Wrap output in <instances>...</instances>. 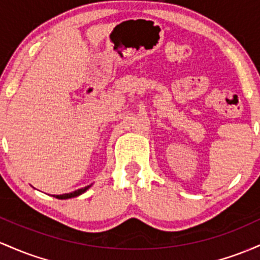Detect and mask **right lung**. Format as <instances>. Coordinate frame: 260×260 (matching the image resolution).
Instances as JSON below:
<instances>
[{
	"label": "right lung",
	"mask_w": 260,
	"mask_h": 260,
	"mask_svg": "<svg viewBox=\"0 0 260 260\" xmlns=\"http://www.w3.org/2000/svg\"><path fill=\"white\" fill-rule=\"evenodd\" d=\"M91 185H87L84 186V188H81V189H77V190L72 191V193H69V194H62V195H56L55 198H57V199H69V198H75V197H78V195H81L84 191L87 190V189L89 188Z\"/></svg>",
	"instance_id": "add662e5"
}]
</instances>
